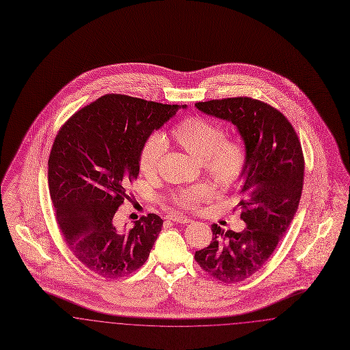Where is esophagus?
<instances>
[{
	"mask_svg": "<svg viewBox=\"0 0 350 350\" xmlns=\"http://www.w3.org/2000/svg\"><path fill=\"white\" fill-rule=\"evenodd\" d=\"M167 219L170 221H174V223H180V224H187V223L193 221L190 217L180 215V214H169L167 215Z\"/></svg>",
	"mask_w": 350,
	"mask_h": 350,
	"instance_id": "1",
	"label": "esophagus"
}]
</instances>
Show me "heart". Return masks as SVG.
Here are the masks:
<instances>
[{"instance_id":"heart-1","label":"heart","mask_w":350,"mask_h":350,"mask_svg":"<svg viewBox=\"0 0 350 350\" xmlns=\"http://www.w3.org/2000/svg\"><path fill=\"white\" fill-rule=\"evenodd\" d=\"M173 140L183 150L198 159L206 173L221 187L232 189L244 177L248 165V150L239 139L226 137L221 124L204 117H189L172 127ZM167 150L164 135L154 133L142 144L137 154V167L143 176L152 177L160 167ZM214 196L210 183H197L181 189L173 196V202L183 208L193 210L200 202Z\"/></svg>"}]
</instances>
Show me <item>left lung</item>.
Instances as JSON below:
<instances>
[{"instance_id":"8db88e82","label":"left lung","mask_w":350,"mask_h":350,"mask_svg":"<svg viewBox=\"0 0 350 350\" xmlns=\"http://www.w3.org/2000/svg\"><path fill=\"white\" fill-rule=\"evenodd\" d=\"M196 106L232 122L248 150L237 204L247 228L234 232L213 224V241L194 256L217 281L240 282L265 265L294 219L304 178L303 150L287 118L262 100L234 97Z\"/></svg>"}]
</instances>
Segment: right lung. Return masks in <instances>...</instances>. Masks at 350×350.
<instances>
[{"mask_svg":"<svg viewBox=\"0 0 350 350\" xmlns=\"http://www.w3.org/2000/svg\"><path fill=\"white\" fill-rule=\"evenodd\" d=\"M180 107L106 94L76 111L53 140L49 187L56 223L73 256L103 278L143 267L161 231L156 214L140 217L131 230L119 228L114 217L139 176L142 144Z\"/></svg>","mask_w":350,"mask_h":350,"instance_id":"add662e5","label":"right lung"}]
</instances>
